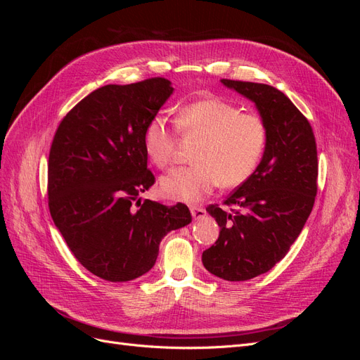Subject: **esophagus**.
<instances>
[{"instance_id": "34e87169", "label": "esophagus", "mask_w": 360, "mask_h": 360, "mask_svg": "<svg viewBox=\"0 0 360 360\" xmlns=\"http://www.w3.org/2000/svg\"><path fill=\"white\" fill-rule=\"evenodd\" d=\"M191 213L193 216V219H202V217L207 214V212L202 209V207H198V205L191 207Z\"/></svg>"}]
</instances>
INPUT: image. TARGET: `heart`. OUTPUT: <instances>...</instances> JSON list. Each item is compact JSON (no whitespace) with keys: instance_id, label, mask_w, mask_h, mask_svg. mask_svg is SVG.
Masks as SVG:
<instances>
[{"instance_id":"heart-1","label":"heart","mask_w":360,"mask_h":360,"mask_svg":"<svg viewBox=\"0 0 360 360\" xmlns=\"http://www.w3.org/2000/svg\"><path fill=\"white\" fill-rule=\"evenodd\" d=\"M177 124L184 136L201 138L192 167L172 169L160 180L168 198L198 202L217 184L237 186L250 177L264 155L267 130L257 114L240 112L222 99H204L184 106ZM144 148L156 167L165 169L176 160V130L163 114H156L144 130Z\"/></svg>"}]
</instances>
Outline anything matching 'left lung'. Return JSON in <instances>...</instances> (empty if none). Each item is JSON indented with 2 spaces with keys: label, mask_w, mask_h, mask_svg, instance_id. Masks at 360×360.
<instances>
[{
  "label": "left lung",
  "mask_w": 360,
  "mask_h": 360,
  "mask_svg": "<svg viewBox=\"0 0 360 360\" xmlns=\"http://www.w3.org/2000/svg\"><path fill=\"white\" fill-rule=\"evenodd\" d=\"M221 82L255 103L267 144L257 169L224 201L240 210L207 209L221 231L202 252V264L225 281H248L287 255L309 217L317 195V144L308 118L275 86Z\"/></svg>",
  "instance_id": "1"
}]
</instances>
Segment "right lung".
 Segmentation results:
<instances>
[{
	"mask_svg": "<svg viewBox=\"0 0 360 360\" xmlns=\"http://www.w3.org/2000/svg\"><path fill=\"white\" fill-rule=\"evenodd\" d=\"M172 91L165 78L101 86L72 108L53 135L48 160L52 221L75 258L105 281L147 274L162 238L192 221L181 202L138 200L155 183L144 130Z\"/></svg>",
	"mask_w": 360,
	"mask_h": 360,
	"instance_id": "obj_1",
	"label": "right lung"
}]
</instances>
